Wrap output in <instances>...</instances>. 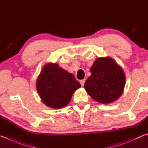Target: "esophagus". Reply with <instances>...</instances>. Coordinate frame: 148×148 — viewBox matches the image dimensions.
<instances>
[{"instance_id": "34e87169", "label": "esophagus", "mask_w": 148, "mask_h": 148, "mask_svg": "<svg viewBox=\"0 0 148 148\" xmlns=\"http://www.w3.org/2000/svg\"><path fill=\"white\" fill-rule=\"evenodd\" d=\"M85 82H86V79H82V80H80L79 82H80V84H81V86H84Z\"/></svg>"}]
</instances>
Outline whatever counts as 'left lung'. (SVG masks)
Here are the masks:
<instances>
[{"label":"left lung","instance_id":"obj_1","mask_svg":"<svg viewBox=\"0 0 148 148\" xmlns=\"http://www.w3.org/2000/svg\"><path fill=\"white\" fill-rule=\"evenodd\" d=\"M91 75L85 82L84 88L91 98L102 104L118 99L126 83L124 71L111 57L97 59L90 69Z\"/></svg>","mask_w":148,"mask_h":148}]
</instances>
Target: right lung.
<instances>
[{
	"instance_id": "1",
	"label": "right lung",
	"mask_w": 148,
	"mask_h": 148,
	"mask_svg": "<svg viewBox=\"0 0 148 148\" xmlns=\"http://www.w3.org/2000/svg\"><path fill=\"white\" fill-rule=\"evenodd\" d=\"M81 84L74 75L57 63L46 64L36 80V87L43 103L52 108H62Z\"/></svg>"
}]
</instances>
